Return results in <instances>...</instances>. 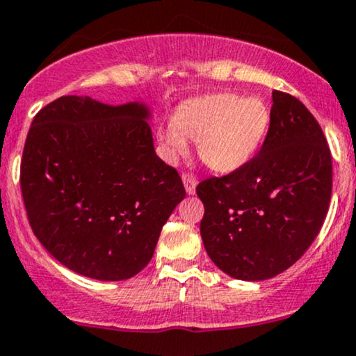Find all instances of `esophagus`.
<instances>
[{"instance_id": "esophagus-1", "label": "esophagus", "mask_w": 356, "mask_h": 356, "mask_svg": "<svg viewBox=\"0 0 356 356\" xmlns=\"http://www.w3.org/2000/svg\"><path fill=\"white\" fill-rule=\"evenodd\" d=\"M183 183H185V188H186V193L188 195H195L196 193V183H198V179L193 173H183Z\"/></svg>"}]
</instances>
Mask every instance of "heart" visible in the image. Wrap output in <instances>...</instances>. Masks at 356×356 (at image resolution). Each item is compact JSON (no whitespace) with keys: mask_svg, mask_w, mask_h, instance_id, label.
<instances>
[{"mask_svg":"<svg viewBox=\"0 0 356 356\" xmlns=\"http://www.w3.org/2000/svg\"><path fill=\"white\" fill-rule=\"evenodd\" d=\"M270 123V113L258 98L233 93L191 99L173 121L158 128V141L168 160L188 152V141H198V153L211 170L228 173L246 165L260 148Z\"/></svg>","mask_w":356,"mask_h":356,"instance_id":"obj_1","label":"heart"}]
</instances>
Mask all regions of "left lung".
Wrapping results in <instances>:
<instances>
[{
    "mask_svg": "<svg viewBox=\"0 0 356 356\" xmlns=\"http://www.w3.org/2000/svg\"><path fill=\"white\" fill-rule=\"evenodd\" d=\"M260 152L232 173L203 179L204 250L221 271L260 282L290 268L320 233L332 198V153L308 108L275 90Z\"/></svg>",
    "mask_w": 356,
    "mask_h": 356,
    "instance_id": "obj_1",
    "label": "left lung"
}]
</instances>
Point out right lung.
Returning a JSON list of instances; mask_svg holds the SVG:
<instances>
[{
	"label": "right lung",
	"instance_id": "add662e5",
	"mask_svg": "<svg viewBox=\"0 0 356 356\" xmlns=\"http://www.w3.org/2000/svg\"><path fill=\"white\" fill-rule=\"evenodd\" d=\"M146 116L138 103L61 96L33 120L19 170L29 227L74 273L135 277L185 198L178 171L154 153Z\"/></svg>",
	"mask_w": 356,
	"mask_h": 356
}]
</instances>
